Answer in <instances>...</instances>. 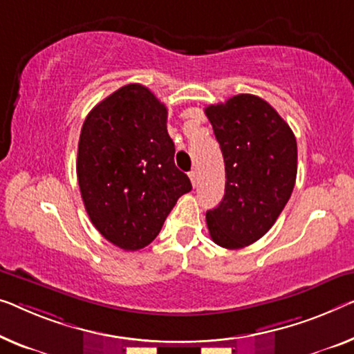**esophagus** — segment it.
I'll list each match as a JSON object with an SVG mask.
<instances>
[{
	"label": "esophagus",
	"mask_w": 354,
	"mask_h": 354,
	"mask_svg": "<svg viewBox=\"0 0 354 354\" xmlns=\"http://www.w3.org/2000/svg\"><path fill=\"white\" fill-rule=\"evenodd\" d=\"M189 178H191V183H192V186H195V184H197V171L195 170H192V171H189Z\"/></svg>",
	"instance_id": "34e87169"
}]
</instances>
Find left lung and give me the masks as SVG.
I'll return each instance as SVG.
<instances>
[{
    "label": "left lung",
    "mask_w": 354,
    "mask_h": 354,
    "mask_svg": "<svg viewBox=\"0 0 354 354\" xmlns=\"http://www.w3.org/2000/svg\"><path fill=\"white\" fill-rule=\"evenodd\" d=\"M205 114L225 165L223 202L207 211L209 236L240 250L266 235L286 207L297 176V143L291 127L256 95H235Z\"/></svg>",
    "instance_id": "8db88e82"
}]
</instances>
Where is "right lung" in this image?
Segmentation results:
<instances>
[{
	"instance_id": "add662e5",
	"label": "right lung",
	"mask_w": 354,
	"mask_h": 354,
	"mask_svg": "<svg viewBox=\"0 0 354 354\" xmlns=\"http://www.w3.org/2000/svg\"><path fill=\"white\" fill-rule=\"evenodd\" d=\"M167 114L149 88L129 84L84 120L76 162L82 202L95 229L120 250L149 245L192 189L175 165Z\"/></svg>"
}]
</instances>
